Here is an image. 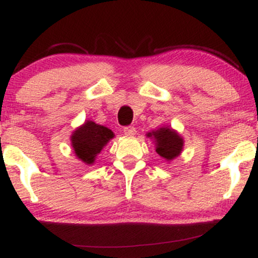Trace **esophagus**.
Listing matches in <instances>:
<instances>
[{"label": "esophagus", "instance_id": "34e87169", "mask_svg": "<svg viewBox=\"0 0 258 258\" xmlns=\"http://www.w3.org/2000/svg\"><path fill=\"white\" fill-rule=\"evenodd\" d=\"M123 133H125L126 136H128V137H132V136L136 135V128L132 126H127L123 128Z\"/></svg>", "mask_w": 258, "mask_h": 258}]
</instances>
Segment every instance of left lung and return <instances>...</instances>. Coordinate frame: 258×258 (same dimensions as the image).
<instances>
[{
  "instance_id": "obj_1",
  "label": "left lung",
  "mask_w": 258,
  "mask_h": 258,
  "mask_svg": "<svg viewBox=\"0 0 258 258\" xmlns=\"http://www.w3.org/2000/svg\"><path fill=\"white\" fill-rule=\"evenodd\" d=\"M147 136L155 139L156 153L167 161L176 159L182 153L184 141L170 127H161L156 131L149 132Z\"/></svg>"
}]
</instances>
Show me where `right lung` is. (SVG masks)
<instances>
[{
	"mask_svg": "<svg viewBox=\"0 0 258 258\" xmlns=\"http://www.w3.org/2000/svg\"><path fill=\"white\" fill-rule=\"evenodd\" d=\"M111 138H114L111 130L93 121H86L70 137L75 155L87 165L93 164L96 156Z\"/></svg>",
	"mask_w": 258,
	"mask_h": 258,
	"instance_id": "1",
	"label": "right lung"
}]
</instances>
